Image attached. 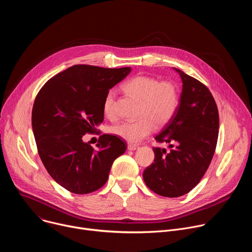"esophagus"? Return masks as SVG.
<instances>
[{"label": "esophagus", "mask_w": 252, "mask_h": 252, "mask_svg": "<svg viewBox=\"0 0 252 252\" xmlns=\"http://www.w3.org/2000/svg\"><path fill=\"white\" fill-rule=\"evenodd\" d=\"M136 148H137V146L132 145V143H128V145H127V150L128 151H134V150H136Z\"/></svg>", "instance_id": "obj_1"}]
</instances>
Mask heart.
Returning a JSON list of instances; mask_svg holds the SVG:
<instances>
[{"label": "heart", "mask_w": 252, "mask_h": 252, "mask_svg": "<svg viewBox=\"0 0 252 252\" xmlns=\"http://www.w3.org/2000/svg\"><path fill=\"white\" fill-rule=\"evenodd\" d=\"M123 90L139 100L137 115L140 118L121 122L111 126L110 131L128 142H139L154 130L155 124L164 126L176 113L179 96L177 88L171 82H158L154 77L139 75L127 80L123 85ZM114 100V92H107L102 111L109 119L116 117Z\"/></svg>", "instance_id": "obj_1"}]
</instances>
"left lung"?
<instances>
[{
  "mask_svg": "<svg viewBox=\"0 0 252 252\" xmlns=\"http://www.w3.org/2000/svg\"><path fill=\"white\" fill-rule=\"evenodd\" d=\"M182 78L183 91L173 118L155 137L170 143L154 148L155 162L142 173L148 188L165 197L189 192L202 178L215 152L219 137L218 105L202 83L174 67Z\"/></svg>",
  "mask_w": 252,
  "mask_h": 252,
  "instance_id": "obj_1",
  "label": "left lung"
}]
</instances>
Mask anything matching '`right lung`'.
Here are the masks:
<instances>
[{
	"label": "right lung",
	"mask_w": 252,
	"mask_h": 252,
	"mask_svg": "<svg viewBox=\"0 0 252 252\" xmlns=\"http://www.w3.org/2000/svg\"><path fill=\"white\" fill-rule=\"evenodd\" d=\"M129 73L128 66L76 64L51 78L35 96L32 126L38 153L49 174L66 190H97L126 152V142L116 135H100L96 151L83 136L102 123L105 94Z\"/></svg>",
	"instance_id": "1"
}]
</instances>
